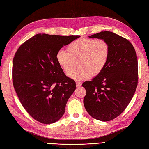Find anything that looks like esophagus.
<instances>
[{
	"label": "esophagus",
	"mask_w": 149,
	"mask_h": 149,
	"mask_svg": "<svg viewBox=\"0 0 149 149\" xmlns=\"http://www.w3.org/2000/svg\"><path fill=\"white\" fill-rule=\"evenodd\" d=\"M81 85H82V83H81V82H79V81H77V82H76V86H77V87L81 86Z\"/></svg>",
	"instance_id": "34e87169"
}]
</instances>
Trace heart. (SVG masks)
Here are the masks:
<instances>
[{"label": "heart", "mask_w": 149, "mask_h": 149, "mask_svg": "<svg viewBox=\"0 0 149 149\" xmlns=\"http://www.w3.org/2000/svg\"><path fill=\"white\" fill-rule=\"evenodd\" d=\"M68 50H59L56 54V61L66 74L70 73V77L77 81L87 80L92 75L100 74L110 55L109 45L106 40L90 38L74 40L68 45ZM77 60L80 68L72 72Z\"/></svg>", "instance_id": "1"}]
</instances>
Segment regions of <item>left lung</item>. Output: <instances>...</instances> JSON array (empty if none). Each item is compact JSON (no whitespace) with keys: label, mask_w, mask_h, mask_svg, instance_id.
<instances>
[{"label":"left lung","mask_w":149,"mask_h":149,"mask_svg":"<svg viewBox=\"0 0 149 149\" xmlns=\"http://www.w3.org/2000/svg\"><path fill=\"white\" fill-rule=\"evenodd\" d=\"M89 37L106 40L110 55L103 71L82 84L86 91L84 105L93 118L110 121L125 110L137 88L136 53L129 40L112 32L102 31Z\"/></svg>","instance_id":"left-lung-1"}]
</instances>
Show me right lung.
I'll list each match as a JSON object with an SVG mask.
<instances>
[{
    "instance_id": "obj_1",
    "label": "right lung",
    "mask_w": 149,
    "mask_h": 149,
    "mask_svg": "<svg viewBox=\"0 0 149 149\" xmlns=\"http://www.w3.org/2000/svg\"><path fill=\"white\" fill-rule=\"evenodd\" d=\"M79 37L38 34L22 44L15 53L13 84L22 105L38 122L52 123L64 115L76 85L65 75L56 54Z\"/></svg>"
}]
</instances>
